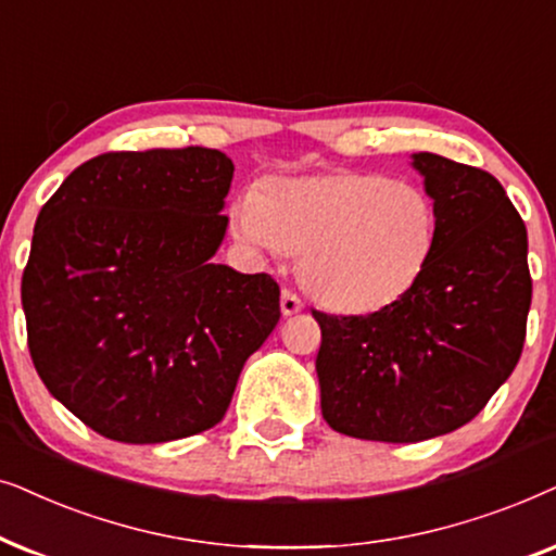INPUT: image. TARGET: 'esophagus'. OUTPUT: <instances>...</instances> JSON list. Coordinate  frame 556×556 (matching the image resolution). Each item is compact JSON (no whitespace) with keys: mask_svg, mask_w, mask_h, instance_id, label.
<instances>
[{"mask_svg":"<svg viewBox=\"0 0 556 556\" xmlns=\"http://www.w3.org/2000/svg\"><path fill=\"white\" fill-rule=\"evenodd\" d=\"M305 307V302L300 300V294L298 292H292V290H285L282 292V315H298L300 309Z\"/></svg>","mask_w":556,"mask_h":556,"instance_id":"1","label":"esophagus"}]
</instances>
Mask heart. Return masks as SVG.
<instances>
[{"label":"heart","mask_w":556,"mask_h":556,"mask_svg":"<svg viewBox=\"0 0 556 556\" xmlns=\"http://www.w3.org/2000/svg\"><path fill=\"white\" fill-rule=\"evenodd\" d=\"M231 226L271 254H302V285L323 305L376 313L425 274L438 208L417 182L340 169L266 182L233 203Z\"/></svg>","instance_id":"b5f03b06"}]
</instances>
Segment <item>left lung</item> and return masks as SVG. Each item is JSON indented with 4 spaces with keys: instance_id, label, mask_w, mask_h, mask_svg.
I'll list each match as a JSON object with an SVG mask.
<instances>
[{
    "instance_id": "8db88e82",
    "label": "left lung",
    "mask_w": 556,
    "mask_h": 556,
    "mask_svg": "<svg viewBox=\"0 0 556 556\" xmlns=\"http://www.w3.org/2000/svg\"><path fill=\"white\" fill-rule=\"evenodd\" d=\"M438 208L419 282L368 315L313 309L323 417L340 434L421 442L468 425L519 364L531 274L527 226L485 169L414 154Z\"/></svg>"
}]
</instances>
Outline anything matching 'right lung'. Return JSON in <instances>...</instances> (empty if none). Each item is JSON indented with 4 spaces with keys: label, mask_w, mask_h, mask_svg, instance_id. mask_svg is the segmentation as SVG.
I'll return each mask as SVG.
<instances>
[{
    "label": "right lung",
    "mask_w": 556,
    "mask_h": 556,
    "mask_svg": "<svg viewBox=\"0 0 556 556\" xmlns=\"http://www.w3.org/2000/svg\"><path fill=\"white\" fill-rule=\"evenodd\" d=\"M231 177L208 147L106 152L37 216L22 274L29 355L103 438L154 445L216 427L279 323L269 274L213 264Z\"/></svg>",
    "instance_id": "1"
}]
</instances>
